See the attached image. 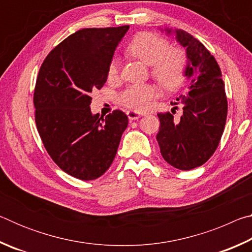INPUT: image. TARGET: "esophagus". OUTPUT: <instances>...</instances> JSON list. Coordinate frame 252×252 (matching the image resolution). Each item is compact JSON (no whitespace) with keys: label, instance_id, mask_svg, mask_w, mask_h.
<instances>
[{"label":"esophagus","instance_id":"1","mask_svg":"<svg viewBox=\"0 0 252 252\" xmlns=\"http://www.w3.org/2000/svg\"><path fill=\"white\" fill-rule=\"evenodd\" d=\"M127 118H129V120H138L139 118H141V114L138 113V112H134V111H129L127 112Z\"/></svg>","mask_w":252,"mask_h":252}]
</instances>
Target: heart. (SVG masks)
Instances as JSON below:
<instances>
[{
    "mask_svg": "<svg viewBox=\"0 0 252 252\" xmlns=\"http://www.w3.org/2000/svg\"><path fill=\"white\" fill-rule=\"evenodd\" d=\"M127 52L151 65V75L161 87L176 89L185 80L188 60L183 51L171 49L169 42L151 32L135 35L127 45ZM119 61L114 59L109 65L110 79L117 78ZM157 96V89L152 84H135L127 87L118 96L121 105L133 111H144Z\"/></svg>",
    "mask_w": 252,
    "mask_h": 252,
    "instance_id": "heart-1",
    "label": "heart"
}]
</instances>
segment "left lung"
<instances>
[{"mask_svg": "<svg viewBox=\"0 0 252 252\" xmlns=\"http://www.w3.org/2000/svg\"><path fill=\"white\" fill-rule=\"evenodd\" d=\"M187 51L186 76L191 82L178 97L183 114L176 121L170 112L159 113L157 134L163 159L179 170L200 167L218 148L227 120L228 102L221 70L201 42L183 30L165 29Z\"/></svg>", "mask_w": 252, "mask_h": 252, "instance_id": "1", "label": "left lung"}]
</instances>
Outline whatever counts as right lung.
Returning <instances> with one entry per match:
<instances>
[{
  "label": "right lung",
  "mask_w": 252,
  "mask_h": 252,
  "mask_svg": "<svg viewBox=\"0 0 252 252\" xmlns=\"http://www.w3.org/2000/svg\"><path fill=\"white\" fill-rule=\"evenodd\" d=\"M129 25L82 29L51 51L34 89L35 123L46 151L60 169L94 180L110 168L127 117L114 110L92 114L90 93L103 87L118 44Z\"/></svg>",
  "instance_id": "right-lung-1"
}]
</instances>
